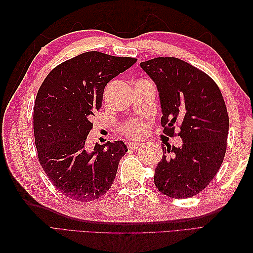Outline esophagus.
<instances>
[{"label": "esophagus", "mask_w": 253, "mask_h": 253, "mask_svg": "<svg viewBox=\"0 0 253 253\" xmlns=\"http://www.w3.org/2000/svg\"><path fill=\"white\" fill-rule=\"evenodd\" d=\"M142 146V143L140 142H128L127 143V147L130 148V149H138Z\"/></svg>", "instance_id": "1"}]
</instances>
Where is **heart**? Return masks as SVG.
Instances as JSON below:
<instances>
[{
    "instance_id": "obj_1",
    "label": "heart",
    "mask_w": 253,
    "mask_h": 253,
    "mask_svg": "<svg viewBox=\"0 0 253 253\" xmlns=\"http://www.w3.org/2000/svg\"><path fill=\"white\" fill-rule=\"evenodd\" d=\"M120 130L122 133L129 138H139L144 135L147 127L146 124L141 121H130L121 125Z\"/></svg>"
}]
</instances>
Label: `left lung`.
<instances>
[{
  "label": "left lung",
  "instance_id": "obj_1",
  "mask_svg": "<svg viewBox=\"0 0 253 253\" xmlns=\"http://www.w3.org/2000/svg\"><path fill=\"white\" fill-rule=\"evenodd\" d=\"M157 85L162 118L169 137L180 127V148L162 144L163 158L154 184L163 195L185 199L198 195L216 175L227 147L229 120L221 90L200 69L176 57L140 63Z\"/></svg>",
  "mask_w": 253,
  "mask_h": 253
}]
</instances>
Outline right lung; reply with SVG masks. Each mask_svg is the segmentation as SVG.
Here are the masks:
<instances>
[{
  "instance_id": "right-lung-1",
  "label": "right lung",
  "mask_w": 253,
  "mask_h": 253,
  "mask_svg": "<svg viewBox=\"0 0 253 253\" xmlns=\"http://www.w3.org/2000/svg\"><path fill=\"white\" fill-rule=\"evenodd\" d=\"M136 62L85 52L56 66L38 91L34 109L38 158L52 184L69 199L93 201L104 196L115 179L127 152L125 143L107 141L88 152L85 140L105 85Z\"/></svg>"
}]
</instances>
